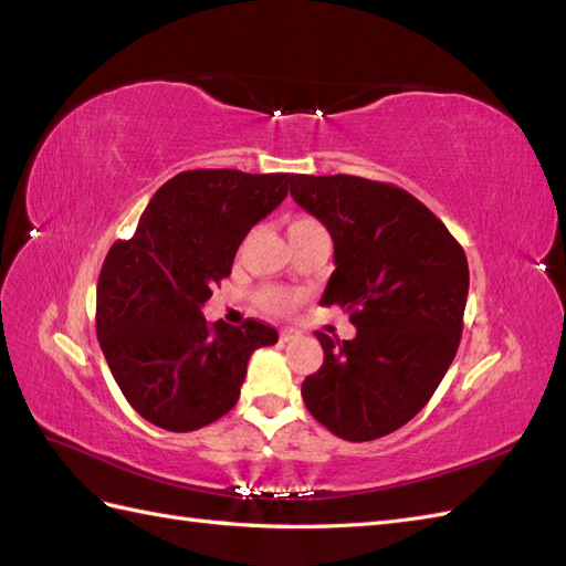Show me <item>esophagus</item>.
I'll return each instance as SVG.
<instances>
[{
	"instance_id": "1",
	"label": "esophagus",
	"mask_w": 566,
	"mask_h": 566,
	"mask_svg": "<svg viewBox=\"0 0 566 566\" xmlns=\"http://www.w3.org/2000/svg\"><path fill=\"white\" fill-rule=\"evenodd\" d=\"M300 337H302V331L297 328H281V342H293Z\"/></svg>"
}]
</instances>
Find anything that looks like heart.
<instances>
[{
  "mask_svg": "<svg viewBox=\"0 0 566 566\" xmlns=\"http://www.w3.org/2000/svg\"><path fill=\"white\" fill-rule=\"evenodd\" d=\"M312 227H321L318 221L310 219V217H295L293 221L287 224V233L290 231H302V229H312ZM295 295L287 293V290H281V287H264L260 295H256V302H260L264 310L273 312V314H283V312H290L293 310L295 304Z\"/></svg>",
  "mask_w": 566,
  "mask_h": 566,
  "instance_id": "b5f03b06",
  "label": "heart"
}]
</instances>
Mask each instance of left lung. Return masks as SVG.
Masks as SVG:
<instances>
[{
  "instance_id": "obj_1",
  "label": "left lung",
  "mask_w": 566,
  "mask_h": 566,
  "mask_svg": "<svg viewBox=\"0 0 566 566\" xmlns=\"http://www.w3.org/2000/svg\"><path fill=\"white\" fill-rule=\"evenodd\" d=\"M290 196L328 229L337 304L356 337L316 333L323 366L302 382L310 413L347 441L399 430L432 399L460 345L470 269L449 229L403 188L352 175H293Z\"/></svg>"
}]
</instances>
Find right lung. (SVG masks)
<instances>
[{"label": "right lung", "mask_w": 566, "mask_h": 566, "mask_svg": "<svg viewBox=\"0 0 566 566\" xmlns=\"http://www.w3.org/2000/svg\"><path fill=\"white\" fill-rule=\"evenodd\" d=\"M293 175L188 169L163 184L129 241L106 254L96 335L117 387L148 422L193 432L241 397L250 354L279 342L260 321L210 325L202 304L238 245L287 196Z\"/></svg>", "instance_id": "1"}]
</instances>
